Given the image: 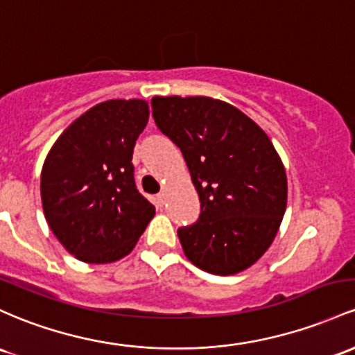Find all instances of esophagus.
Listing matches in <instances>:
<instances>
[{
  "label": "esophagus",
  "mask_w": 355,
  "mask_h": 355,
  "mask_svg": "<svg viewBox=\"0 0 355 355\" xmlns=\"http://www.w3.org/2000/svg\"><path fill=\"white\" fill-rule=\"evenodd\" d=\"M157 204H158V205L165 204V193H163V192H159L158 196H157Z\"/></svg>",
  "instance_id": "obj_1"
}]
</instances>
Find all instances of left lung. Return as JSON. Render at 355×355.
<instances>
[{
	"label": "left lung",
	"mask_w": 355,
	"mask_h": 355,
	"mask_svg": "<svg viewBox=\"0 0 355 355\" xmlns=\"http://www.w3.org/2000/svg\"><path fill=\"white\" fill-rule=\"evenodd\" d=\"M158 130L180 148L200 198L196 224L178 229L185 256L212 275H236L271 246L288 182L268 135L239 109L205 96H157Z\"/></svg>",
	"instance_id": "1"
}]
</instances>
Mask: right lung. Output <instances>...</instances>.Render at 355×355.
<instances>
[{"label":"right lung","mask_w":355,"mask_h":355,"mask_svg":"<svg viewBox=\"0 0 355 355\" xmlns=\"http://www.w3.org/2000/svg\"><path fill=\"white\" fill-rule=\"evenodd\" d=\"M143 99L96 104L46 155L40 193L49 227L84 263H114L133 251L155 207L135 184L133 150L148 123Z\"/></svg>","instance_id":"right-lung-1"}]
</instances>
